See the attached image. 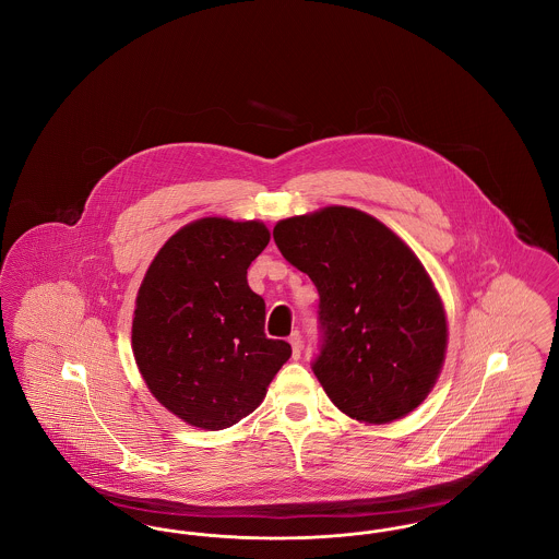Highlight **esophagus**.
<instances>
[{
  "label": "esophagus",
  "instance_id": "esophagus-1",
  "mask_svg": "<svg viewBox=\"0 0 559 559\" xmlns=\"http://www.w3.org/2000/svg\"><path fill=\"white\" fill-rule=\"evenodd\" d=\"M289 344H292L293 358L297 360V358L301 356V347H304V342H301V335H299V331H293L292 337H289Z\"/></svg>",
  "mask_w": 559,
  "mask_h": 559
}]
</instances>
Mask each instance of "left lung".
Wrapping results in <instances>:
<instances>
[{
    "mask_svg": "<svg viewBox=\"0 0 559 559\" xmlns=\"http://www.w3.org/2000/svg\"><path fill=\"white\" fill-rule=\"evenodd\" d=\"M274 242L317 285L322 344L312 371L360 424H390L431 392L447 354V314L419 258L379 219L324 207L281 219Z\"/></svg>",
    "mask_w": 559,
    "mask_h": 559,
    "instance_id": "8db88e82",
    "label": "left lung"
}]
</instances>
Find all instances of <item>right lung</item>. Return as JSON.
I'll use <instances>...</instances> for the list:
<instances>
[{
	"label": "right lung",
	"instance_id": "add662e5",
	"mask_svg": "<svg viewBox=\"0 0 559 559\" xmlns=\"http://www.w3.org/2000/svg\"><path fill=\"white\" fill-rule=\"evenodd\" d=\"M267 240L262 222L203 217L167 240L144 274L135 365L151 394L190 426L239 424L292 356L287 342L267 340L266 304L247 283Z\"/></svg>",
	"mask_w": 559,
	"mask_h": 559
}]
</instances>
